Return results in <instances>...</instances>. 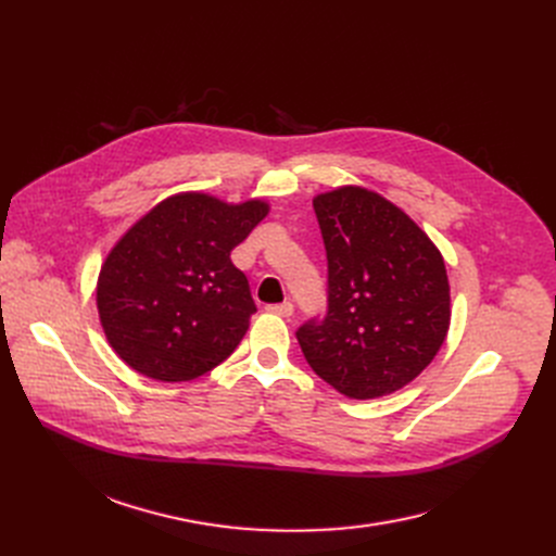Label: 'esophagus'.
<instances>
[{
    "label": "esophagus",
    "mask_w": 556,
    "mask_h": 556,
    "mask_svg": "<svg viewBox=\"0 0 556 556\" xmlns=\"http://www.w3.org/2000/svg\"><path fill=\"white\" fill-rule=\"evenodd\" d=\"M268 311L275 313V315H281V317H290L295 308H293V304H290V302H283V304H270Z\"/></svg>",
    "instance_id": "obj_1"
}]
</instances>
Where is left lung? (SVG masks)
Returning a JSON list of instances; mask_svg holds the SVG:
<instances>
[{
  "instance_id": "left-lung-1",
  "label": "left lung",
  "mask_w": 556,
  "mask_h": 556,
  "mask_svg": "<svg viewBox=\"0 0 556 556\" xmlns=\"http://www.w3.org/2000/svg\"><path fill=\"white\" fill-rule=\"evenodd\" d=\"M329 268L327 313L298 329L313 371L352 399L386 396L430 365L446 338L444 258L392 202L361 187L313 200Z\"/></svg>"
}]
</instances>
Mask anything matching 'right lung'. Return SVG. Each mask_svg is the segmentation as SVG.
Here are the masks:
<instances>
[{"label": "right lung", "instance_id": "1", "mask_svg": "<svg viewBox=\"0 0 556 556\" xmlns=\"http://www.w3.org/2000/svg\"><path fill=\"white\" fill-rule=\"evenodd\" d=\"M268 204H227L204 193L166 198L108 254L97 304L108 342L135 371L182 383L220 365L256 313L229 252L266 218Z\"/></svg>", "mask_w": 556, "mask_h": 556}]
</instances>
